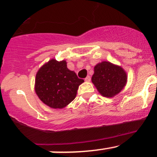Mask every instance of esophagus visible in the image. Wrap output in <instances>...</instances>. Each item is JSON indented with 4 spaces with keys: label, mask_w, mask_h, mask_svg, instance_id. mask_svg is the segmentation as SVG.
<instances>
[{
    "label": "esophagus",
    "mask_w": 157,
    "mask_h": 157,
    "mask_svg": "<svg viewBox=\"0 0 157 157\" xmlns=\"http://www.w3.org/2000/svg\"><path fill=\"white\" fill-rule=\"evenodd\" d=\"M90 80H91V78H90V76H87V77H86V78H85V81L86 82H90Z\"/></svg>",
    "instance_id": "1"
}]
</instances>
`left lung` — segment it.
<instances>
[{
    "mask_svg": "<svg viewBox=\"0 0 157 157\" xmlns=\"http://www.w3.org/2000/svg\"><path fill=\"white\" fill-rule=\"evenodd\" d=\"M92 83L103 97H113L121 92L127 82L124 68L109 61H102L94 67Z\"/></svg>",
    "mask_w": 157,
    "mask_h": 157,
    "instance_id": "1",
    "label": "left lung"
}]
</instances>
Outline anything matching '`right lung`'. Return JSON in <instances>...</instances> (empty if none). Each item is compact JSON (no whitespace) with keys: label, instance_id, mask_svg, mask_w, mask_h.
I'll list each match as a JSON object with an SVG mask.
<instances>
[{"label":"right lung","instance_id":"right-lung-1","mask_svg":"<svg viewBox=\"0 0 157 157\" xmlns=\"http://www.w3.org/2000/svg\"><path fill=\"white\" fill-rule=\"evenodd\" d=\"M83 82L68 69L66 60L51 59L36 72L34 90L47 106L63 109L75 99L79 86Z\"/></svg>","mask_w":157,"mask_h":157}]
</instances>
